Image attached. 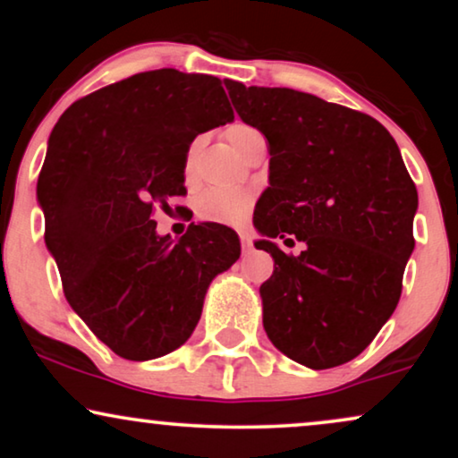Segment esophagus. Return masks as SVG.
<instances>
[{"mask_svg":"<svg viewBox=\"0 0 458 458\" xmlns=\"http://www.w3.org/2000/svg\"><path fill=\"white\" fill-rule=\"evenodd\" d=\"M240 242H242L243 252H250V250H252V240H250L248 235H240Z\"/></svg>","mask_w":458,"mask_h":458,"instance_id":"34e87169","label":"esophagus"}]
</instances>
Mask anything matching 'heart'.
Segmentation results:
<instances>
[{
  "mask_svg": "<svg viewBox=\"0 0 458 458\" xmlns=\"http://www.w3.org/2000/svg\"><path fill=\"white\" fill-rule=\"evenodd\" d=\"M260 133L248 124L235 123L225 131V140L229 141V146L235 149V154H240L242 158L246 156V152L252 148L254 141L260 140ZM199 148V140H193L191 146L187 148V156H185V174L190 177L191 174V165H193V156H196ZM254 208V196L252 191L248 190H206L199 193L198 202H196V210L198 216L202 221L208 223H218V225H229V227H240L248 221L250 212Z\"/></svg>",
  "mask_w": 458,
  "mask_h": 458,
  "instance_id": "heart-1",
  "label": "heart"
}]
</instances>
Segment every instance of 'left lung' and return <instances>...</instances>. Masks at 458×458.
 I'll use <instances>...</instances> for the list:
<instances>
[{"label":"left lung","mask_w":458,"mask_h":458,"mask_svg":"<svg viewBox=\"0 0 458 458\" xmlns=\"http://www.w3.org/2000/svg\"><path fill=\"white\" fill-rule=\"evenodd\" d=\"M243 123L267 137L271 187L254 225L275 260L260 285L262 325L275 348L310 369L365 350L396 309L415 248L417 187L373 116L287 87L225 81ZM307 243L300 257L267 242Z\"/></svg>","instance_id":"1"}]
</instances>
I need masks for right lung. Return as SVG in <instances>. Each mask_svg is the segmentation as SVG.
Segmentation results:
<instances>
[{"instance_id":"obj_1","label":"right lung","mask_w":458,"mask_h":458,"mask_svg":"<svg viewBox=\"0 0 458 458\" xmlns=\"http://www.w3.org/2000/svg\"><path fill=\"white\" fill-rule=\"evenodd\" d=\"M229 121L221 79L160 68L77 99L49 135L37 181L46 246L68 304L123 359L185 344L210 281L240 259L229 227L190 225L173 242L154 221L187 193L196 135Z\"/></svg>"}]
</instances>
